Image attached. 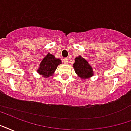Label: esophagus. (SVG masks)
Listing matches in <instances>:
<instances>
[{"mask_svg":"<svg viewBox=\"0 0 131 131\" xmlns=\"http://www.w3.org/2000/svg\"><path fill=\"white\" fill-rule=\"evenodd\" d=\"M63 62L64 64H67L68 63V60L67 58H64L63 59Z\"/></svg>","mask_w":131,"mask_h":131,"instance_id":"34e87169","label":"esophagus"}]
</instances>
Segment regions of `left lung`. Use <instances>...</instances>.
<instances>
[{
  "instance_id": "8db88e82",
  "label": "left lung",
  "mask_w": 131,
  "mask_h": 131,
  "mask_svg": "<svg viewBox=\"0 0 131 131\" xmlns=\"http://www.w3.org/2000/svg\"><path fill=\"white\" fill-rule=\"evenodd\" d=\"M73 67L74 68L75 72L81 79L86 80L90 78L94 75L92 67L90 65L87 60L81 56H79L75 58V62L73 64Z\"/></svg>"
}]
</instances>
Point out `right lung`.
<instances>
[{
	"label": "right lung",
	"instance_id": "1",
	"mask_svg": "<svg viewBox=\"0 0 131 131\" xmlns=\"http://www.w3.org/2000/svg\"><path fill=\"white\" fill-rule=\"evenodd\" d=\"M62 64L60 59L56 58L53 55L48 53L40 63L37 72L45 78L52 76L59 64Z\"/></svg>",
	"mask_w": 131,
	"mask_h": 131
}]
</instances>
